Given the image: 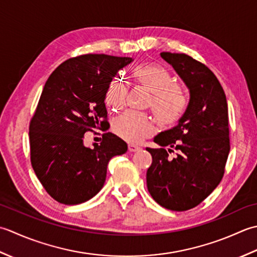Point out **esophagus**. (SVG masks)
<instances>
[{"label": "esophagus", "instance_id": "esophagus-1", "mask_svg": "<svg viewBox=\"0 0 257 257\" xmlns=\"http://www.w3.org/2000/svg\"><path fill=\"white\" fill-rule=\"evenodd\" d=\"M140 150H141L140 146L135 145V144H128V151L130 152H136V151H140Z\"/></svg>", "mask_w": 257, "mask_h": 257}]
</instances>
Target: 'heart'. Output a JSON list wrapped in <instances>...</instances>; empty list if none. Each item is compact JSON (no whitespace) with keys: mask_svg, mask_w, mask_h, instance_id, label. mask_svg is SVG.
Wrapping results in <instances>:
<instances>
[{"mask_svg":"<svg viewBox=\"0 0 257 257\" xmlns=\"http://www.w3.org/2000/svg\"><path fill=\"white\" fill-rule=\"evenodd\" d=\"M133 76L153 94L150 106L161 124L170 126L180 121L187 109L188 96L184 87L174 83L169 71L159 65L146 64L136 67ZM127 93L126 82L119 76L114 77L106 90V105L112 109L122 108ZM154 130V124L148 115L135 111L125 112L113 122L114 133L131 143L141 142Z\"/></svg>","mask_w":257,"mask_h":257,"instance_id":"1","label":"heart"}]
</instances>
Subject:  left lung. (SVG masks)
<instances>
[{
  "label": "left lung",
  "mask_w": 257,
  "mask_h": 257,
  "mask_svg": "<svg viewBox=\"0 0 257 257\" xmlns=\"http://www.w3.org/2000/svg\"><path fill=\"white\" fill-rule=\"evenodd\" d=\"M190 91V102L179 124L154 138L146 184L156 203L171 211L197 206L215 190L229 153L226 96L217 77L203 63L183 53L162 52ZM165 146L169 149L165 150ZM178 151L171 160L168 152Z\"/></svg>",
  "instance_id": "left-lung-1"
}]
</instances>
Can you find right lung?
Here are the masks:
<instances>
[{"label": "right lung", "mask_w": 257, "mask_h": 257, "mask_svg": "<svg viewBox=\"0 0 257 257\" xmlns=\"http://www.w3.org/2000/svg\"><path fill=\"white\" fill-rule=\"evenodd\" d=\"M131 62L132 57L81 55L63 62L46 81L30 123L31 163L55 201L76 205L91 200L105 183L109 160L127 151L111 132L86 148L84 134L107 124V86Z\"/></svg>", "instance_id": "obj_1"}]
</instances>
